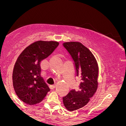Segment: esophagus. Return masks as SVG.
I'll return each mask as SVG.
<instances>
[{
  "mask_svg": "<svg viewBox=\"0 0 126 126\" xmlns=\"http://www.w3.org/2000/svg\"><path fill=\"white\" fill-rule=\"evenodd\" d=\"M51 86H52V88H56V84L53 85H51Z\"/></svg>",
  "mask_w": 126,
  "mask_h": 126,
  "instance_id": "esophagus-1",
  "label": "esophagus"
}]
</instances>
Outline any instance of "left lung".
Segmentation results:
<instances>
[{"label":"left lung","mask_w":126,"mask_h":126,"mask_svg":"<svg viewBox=\"0 0 126 126\" xmlns=\"http://www.w3.org/2000/svg\"><path fill=\"white\" fill-rule=\"evenodd\" d=\"M63 46L74 60L76 75L80 79L79 89L70 91L63 97L66 109L73 111L83 107L95 94L98 85L99 68L92 52L82 43L66 42Z\"/></svg>","instance_id":"left-lung-1"}]
</instances>
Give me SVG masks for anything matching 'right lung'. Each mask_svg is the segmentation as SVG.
<instances>
[{
  "mask_svg": "<svg viewBox=\"0 0 126 126\" xmlns=\"http://www.w3.org/2000/svg\"><path fill=\"white\" fill-rule=\"evenodd\" d=\"M59 44L57 41H36L28 46L19 56L13 70V86L17 96L25 104L40 103L50 91L40 75V64Z\"/></svg>",
  "mask_w": 126,
  "mask_h": 126,
  "instance_id": "add662e5",
  "label": "right lung"
}]
</instances>
